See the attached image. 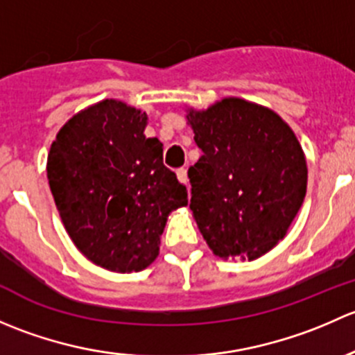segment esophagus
<instances>
[{
  "mask_svg": "<svg viewBox=\"0 0 355 355\" xmlns=\"http://www.w3.org/2000/svg\"><path fill=\"white\" fill-rule=\"evenodd\" d=\"M177 177H178V180L182 182V184L187 185V187H189V177H187V170H185V168H180V170H177Z\"/></svg>",
  "mask_w": 355,
  "mask_h": 355,
  "instance_id": "1",
  "label": "esophagus"
}]
</instances>
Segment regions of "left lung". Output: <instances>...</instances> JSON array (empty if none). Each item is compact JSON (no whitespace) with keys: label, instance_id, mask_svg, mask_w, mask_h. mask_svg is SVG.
I'll use <instances>...</instances> for the list:
<instances>
[{"label":"left lung","instance_id":"1","mask_svg":"<svg viewBox=\"0 0 355 355\" xmlns=\"http://www.w3.org/2000/svg\"><path fill=\"white\" fill-rule=\"evenodd\" d=\"M187 123L202 151L189 178L206 244L221 259L270 252L306 198V156L293 130L273 110L241 98L189 108Z\"/></svg>","mask_w":355,"mask_h":355}]
</instances>
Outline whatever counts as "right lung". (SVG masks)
Wrapping results in <instances>:
<instances>
[{"instance_id": "obj_1", "label": "right lung", "mask_w": 355, "mask_h": 355, "mask_svg": "<svg viewBox=\"0 0 355 355\" xmlns=\"http://www.w3.org/2000/svg\"><path fill=\"white\" fill-rule=\"evenodd\" d=\"M146 125L144 111L103 99L75 113L48 153L49 189L71 242L116 273L146 270L170 213L189 202Z\"/></svg>"}]
</instances>
